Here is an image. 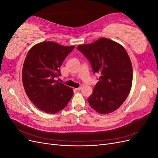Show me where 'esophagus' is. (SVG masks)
<instances>
[{
  "label": "esophagus",
  "instance_id": "34e87169",
  "mask_svg": "<svg viewBox=\"0 0 158 158\" xmlns=\"http://www.w3.org/2000/svg\"><path fill=\"white\" fill-rule=\"evenodd\" d=\"M81 89H82V87H79V88H76V90H77V91H80Z\"/></svg>",
  "mask_w": 158,
  "mask_h": 158
}]
</instances>
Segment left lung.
<instances>
[{"instance_id": "left-lung-1", "label": "left lung", "mask_w": 158, "mask_h": 158, "mask_svg": "<svg viewBox=\"0 0 158 158\" xmlns=\"http://www.w3.org/2000/svg\"><path fill=\"white\" fill-rule=\"evenodd\" d=\"M77 49L86 57L94 73L100 75L88 101L100 114H108L121 107L130 93L132 66L127 52L118 43L99 38L92 44L80 45Z\"/></svg>"}]
</instances>
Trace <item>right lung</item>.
Masks as SVG:
<instances>
[{
    "instance_id": "add662e5",
    "label": "right lung",
    "mask_w": 158,
    "mask_h": 158,
    "mask_svg": "<svg viewBox=\"0 0 158 158\" xmlns=\"http://www.w3.org/2000/svg\"><path fill=\"white\" fill-rule=\"evenodd\" d=\"M74 48L47 41L28 51L23 65V85L27 97L41 111L58 113L73 97V89L55 78L60 76L61 64Z\"/></svg>"
}]
</instances>
